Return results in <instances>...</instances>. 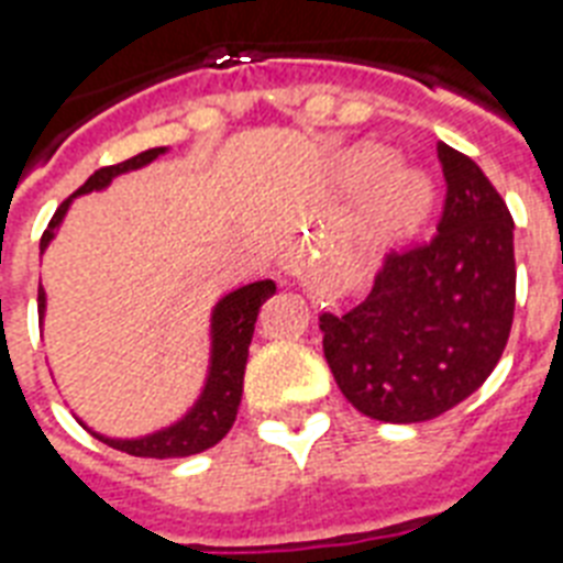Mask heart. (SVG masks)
I'll list each match as a JSON object with an SVG mask.
<instances>
[{"mask_svg":"<svg viewBox=\"0 0 563 563\" xmlns=\"http://www.w3.org/2000/svg\"><path fill=\"white\" fill-rule=\"evenodd\" d=\"M339 178L347 189L368 187L356 210V228L371 245H400L427 224L429 180L420 172L394 166V154L383 145H353L339 161Z\"/></svg>","mask_w":563,"mask_h":563,"instance_id":"heart-1","label":"heart"}]
</instances>
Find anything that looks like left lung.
Listing matches in <instances>:
<instances>
[{
    "label": "left lung",
    "mask_w": 563,
    "mask_h": 563,
    "mask_svg": "<svg viewBox=\"0 0 563 563\" xmlns=\"http://www.w3.org/2000/svg\"><path fill=\"white\" fill-rule=\"evenodd\" d=\"M446 180L438 236L385 256L371 295L321 316L324 356L347 400L383 423L444 415L497 368L515 318V221L485 172L438 143Z\"/></svg>",
    "instance_id": "1"
}]
</instances>
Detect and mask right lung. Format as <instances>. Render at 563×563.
Here are the masks:
<instances>
[{"label":"right lung","instance_id":"1","mask_svg":"<svg viewBox=\"0 0 563 563\" xmlns=\"http://www.w3.org/2000/svg\"><path fill=\"white\" fill-rule=\"evenodd\" d=\"M169 152L166 145L161 148H148V152H140L136 157L125 163H117V166H104L96 175L87 178L78 192L73 198H66L60 207H57L55 219L48 221L46 233L40 239V256L46 254V247L55 242L57 230L64 224L66 212L73 207V201L78 195L90 192H104V189L119 178V175H128V172L145 169L148 163H154L157 157ZM277 291V283L274 280H256L247 283L242 289L228 291L224 298L216 300V307L210 309V356H207V374H203V385L198 397L192 400L184 415L178 420H172L166 427L154 429V432H145V435L134 438H113L104 435V432H96V429L75 415V420L81 423L92 438H99L101 444L113 446V450H122L128 455H140V459H184V455H195L210 450L228 435L233 420H236L239 402H242V385H245V365H247V347H251V339H254V324L256 316H260V307L265 300L272 298ZM37 309L40 321L46 318V289L40 286L37 295Z\"/></svg>","mask_w":563,"mask_h":563}]
</instances>
